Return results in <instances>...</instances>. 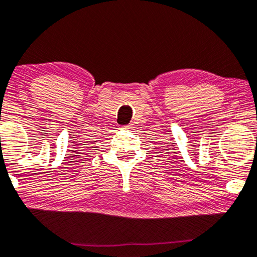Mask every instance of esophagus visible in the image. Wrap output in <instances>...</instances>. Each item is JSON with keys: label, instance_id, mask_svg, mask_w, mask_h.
<instances>
[{"label": "esophagus", "instance_id": "obj_1", "mask_svg": "<svg viewBox=\"0 0 257 257\" xmlns=\"http://www.w3.org/2000/svg\"><path fill=\"white\" fill-rule=\"evenodd\" d=\"M121 129H125V130H130V129H133V125L132 124H127V125H123V127H122Z\"/></svg>", "mask_w": 257, "mask_h": 257}]
</instances>
